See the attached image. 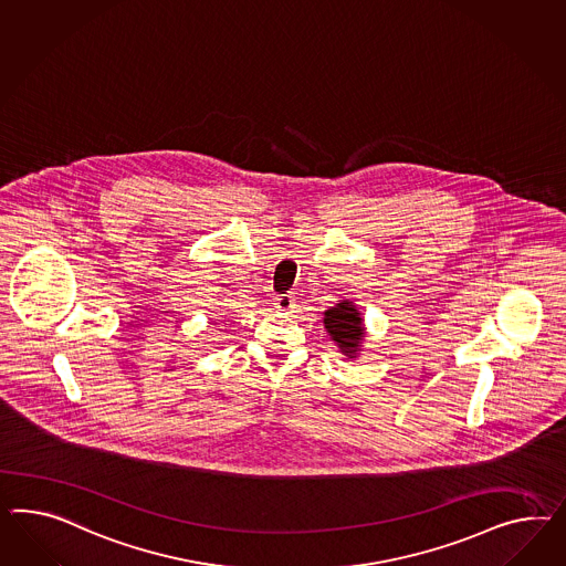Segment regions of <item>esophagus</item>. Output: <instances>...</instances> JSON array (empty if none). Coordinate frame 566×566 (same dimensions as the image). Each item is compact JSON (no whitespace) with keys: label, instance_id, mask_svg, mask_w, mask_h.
Here are the masks:
<instances>
[{"label":"esophagus","instance_id":"1","mask_svg":"<svg viewBox=\"0 0 566 566\" xmlns=\"http://www.w3.org/2000/svg\"><path fill=\"white\" fill-rule=\"evenodd\" d=\"M292 303H294V298H292L291 294H282V296H275L274 305L277 311H291Z\"/></svg>","mask_w":566,"mask_h":566}]
</instances>
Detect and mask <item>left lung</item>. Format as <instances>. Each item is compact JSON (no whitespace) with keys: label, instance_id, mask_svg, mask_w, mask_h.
Wrapping results in <instances>:
<instances>
[{"label":"left lung","instance_id":"left-lung-1","mask_svg":"<svg viewBox=\"0 0 566 566\" xmlns=\"http://www.w3.org/2000/svg\"><path fill=\"white\" fill-rule=\"evenodd\" d=\"M323 325L327 336L332 337V342H336L337 348L346 358H356L360 354L367 329L363 313L350 298L337 301L336 305L329 306L323 313Z\"/></svg>","mask_w":566,"mask_h":566}]
</instances>
